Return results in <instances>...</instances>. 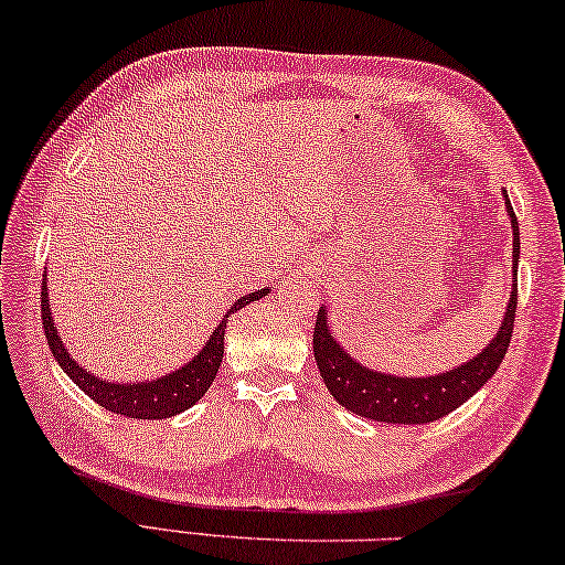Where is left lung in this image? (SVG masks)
<instances>
[{
    "label": "left lung",
    "instance_id": "obj_1",
    "mask_svg": "<svg viewBox=\"0 0 565 565\" xmlns=\"http://www.w3.org/2000/svg\"><path fill=\"white\" fill-rule=\"evenodd\" d=\"M505 206L513 222V295H510L508 312L502 318L498 335L488 343V349L477 353L472 361L462 363L447 373L429 379H402L386 376V373L371 371L361 363H355L335 338L328 333L326 310H318L316 331H312V353L323 376L328 392L345 409L363 416V419L386 422V424H427L441 419L457 406H462L475 392H480L484 381L492 379V373L505 359L515 323L518 308V259H520V234L518 220L510 199L505 194Z\"/></svg>",
    "mask_w": 565,
    "mask_h": 565
}]
</instances>
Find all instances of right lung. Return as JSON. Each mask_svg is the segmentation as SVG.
<instances>
[{"label":"right lung","instance_id":"1","mask_svg":"<svg viewBox=\"0 0 565 565\" xmlns=\"http://www.w3.org/2000/svg\"><path fill=\"white\" fill-rule=\"evenodd\" d=\"M267 295V290H257L242 298L230 308L227 318L239 308H245L247 302H255ZM42 328H45L47 345L52 349L60 366L71 376L77 386L88 394L93 402H98L103 409L120 416H131V419H169V416L186 412L189 406H194L199 398L206 394V388L212 386L220 371L222 353H224V328L227 320H222L220 328L212 333L210 343L199 351L186 366L179 371L161 376L156 381H141V384H108V381L90 376L88 371L77 366L71 359V353L63 345V338L57 335V328L52 323L50 316V300H47V285L42 280Z\"/></svg>","mask_w":565,"mask_h":565}]
</instances>
